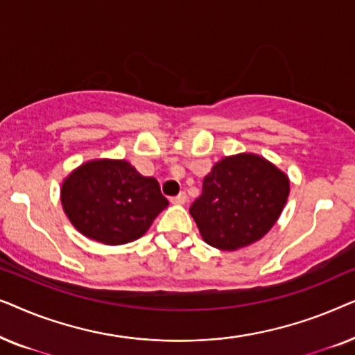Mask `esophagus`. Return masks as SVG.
<instances>
[{
    "mask_svg": "<svg viewBox=\"0 0 355 355\" xmlns=\"http://www.w3.org/2000/svg\"><path fill=\"white\" fill-rule=\"evenodd\" d=\"M169 200H171V203H174V205H184V203L187 202V196H186V192H181V193H178L176 197L169 198Z\"/></svg>",
    "mask_w": 355,
    "mask_h": 355,
    "instance_id": "1",
    "label": "esophagus"
}]
</instances>
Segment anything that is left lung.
Masks as SVG:
<instances>
[{"mask_svg": "<svg viewBox=\"0 0 355 355\" xmlns=\"http://www.w3.org/2000/svg\"><path fill=\"white\" fill-rule=\"evenodd\" d=\"M288 197V174L260 155L237 153L213 164L189 211L208 245L231 252L260 241Z\"/></svg>", "mask_w": 355, "mask_h": 355, "instance_id": "obj_1", "label": "left lung"}]
</instances>
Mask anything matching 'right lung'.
I'll list each match as a JSON object with an SVG mask.
<instances>
[{
	"label": "right lung",
	"instance_id": "add662e5",
	"mask_svg": "<svg viewBox=\"0 0 355 355\" xmlns=\"http://www.w3.org/2000/svg\"><path fill=\"white\" fill-rule=\"evenodd\" d=\"M66 216L80 234L106 245L142 237L168 207L155 178H145L125 159H90L61 186Z\"/></svg>",
	"mask_w": 355,
	"mask_h": 355
}]
</instances>
